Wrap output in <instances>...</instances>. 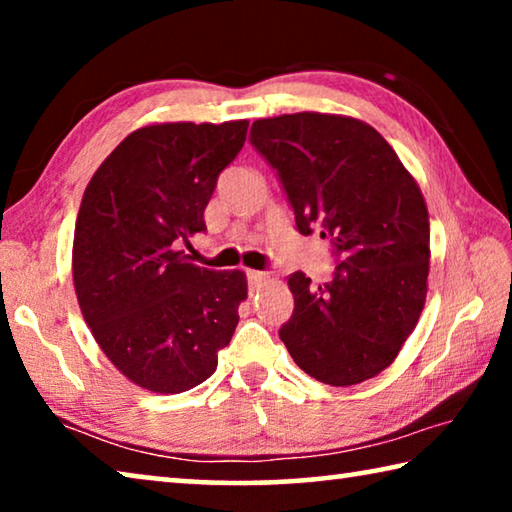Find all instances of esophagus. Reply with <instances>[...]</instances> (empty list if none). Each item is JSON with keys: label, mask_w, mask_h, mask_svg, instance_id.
<instances>
[{"label": "esophagus", "mask_w": 512, "mask_h": 512, "mask_svg": "<svg viewBox=\"0 0 512 512\" xmlns=\"http://www.w3.org/2000/svg\"><path fill=\"white\" fill-rule=\"evenodd\" d=\"M268 280V273H262V271H248V284L250 289L257 291L262 284Z\"/></svg>", "instance_id": "esophagus-1"}]
</instances>
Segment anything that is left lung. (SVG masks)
<instances>
[{"label":"left lung","mask_w":512,"mask_h":512,"mask_svg":"<svg viewBox=\"0 0 512 512\" xmlns=\"http://www.w3.org/2000/svg\"><path fill=\"white\" fill-rule=\"evenodd\" d=\"M250 142L277 171L302 235L341 257L329 282L289 275L280 339L329 386L377 377L400 354L427 300L429 212L393 146L366 121L296 112L253 121Z\"/></svg>","instance_id":"1"}]
</instances>
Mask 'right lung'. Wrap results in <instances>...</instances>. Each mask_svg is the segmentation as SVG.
Here are the masks:
<instances>
[{
    "label": "right lung",
    "instance_id": "obj_1",
    "mask_svg": "<svg viewBox=\"0 0 512 512\" xmlns=\"http://www.w3.org/2000/svg\"><path fill=\"white\" fill-rule=\"evenodd\" d=\"M246 133L248 119L142 126L85 187L72 246L76 300L112 366L151 393L203 384L235 334L246 273L198 266L180 244L205 230L216 178Z\"/></svg>",
    "mask_w": 512,
    "mask_h": 512
}]
</instances>
